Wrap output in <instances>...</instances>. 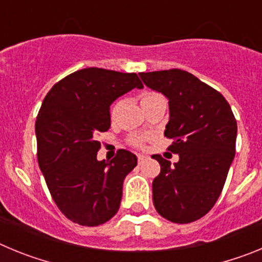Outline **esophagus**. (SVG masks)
<instances>
[{
	"label": "esophagus",
	"mask_w": 262,
	"mask_h": 262,
	"mask_svg": "<svg viewBox=\"0 0 262 262\" xmlns=\"http://www.w3.org/2000/svg\"><path fill=\"white\" fill-rule=\"evenodd\" d=\"M136 156H138V163H139V164H142V163H144L145 160H147V156H145V155H142V154H138V155H136Z\"/></svg>",
	"instance_id": "obj_1"
}]
</instances>
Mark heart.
<instances>
[{
	"mask_svg": "<svg viewBox=\"0 0 262 262\" xmlns=\"http://www.w3.org/2000/svg\"><path fill=\"white\" fill-rule=\"evenodd\" d=\"M140 99V105L142 107L144 108L145 106L149 105L152 102H156L159 99H164L163 97L160 96L159 93H155V92H143L139 97ZM118 108H119V102H115L114 105L111 106L110 108V117L111 119H114L115 115L118 113ZM128 142L131 145H135V147H142L145 142H147V136H143V135H131L128 139Z\"/></svg>",
	"mask_w": 262,
	"mask_h": 262,
	"instance_id": "1",
	"label": "heart"
}]
</instances>
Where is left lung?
<instances>
[{"label": "left lung", "instance_id": "obj_1", "mask_svg": "<svg viewBox=\"0 0 262 262\" xmlns=\"http://www.w3.org/2000/svg\"><path fill=\"white\" fill-rule=\"evenodd\" d=\"M143 82L169 99L164 135L178 154L174 165L154 155L161 170L152 182L154 205L173 223H191L214 207L235 157L237 124L217 90L181 69L139 73Z\"/></svg>", "mask_w": 262, "mask_h": 262}]
</instances>
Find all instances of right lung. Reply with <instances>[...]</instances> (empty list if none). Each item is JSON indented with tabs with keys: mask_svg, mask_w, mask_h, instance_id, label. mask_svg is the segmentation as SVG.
Masks as SVG:
<instances>
[{
	"mask_svg": "<svg viewBox=\"0 0 262 262\" xmlns=\"http://www.w3.org/2000/svg\"><path fill=\"white\" fill-rule=\"evenodd\" d=\"M134 88L136 73L85 68L53 85L35 122L38 163L52 200L73 223L94 227L119 210L126 176L138 164L119 149L111 161H98L99 133L110 128V105Z\"/></svg>",
	"mask_w": 262,
	"mask_h": 262,
	"instance_id": "obj_1",
	"label": "right lung"
}]
</instances>
